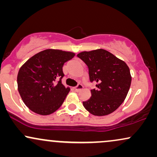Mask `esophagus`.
<instances>
[{
    "label": "esophagus",
    "instance_id": "1",
    "mask_svg": "<svg viewBox=\"0 0 157 157\" xmlns=\"http://www.w3.org/2000/svg\"><path fill=\"white\" fill-rule=\"evenodd\" d=\"M75 89L76 91H81V90L83 89V86L81 84H78L76 87L75 88Z\"/></svg>",
    "mask_w": 157,
    "mask_h": 157
}]
</instances>
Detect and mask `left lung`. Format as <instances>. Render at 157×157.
Here are the masks:
<instances>
[{"label":"left lung","mask_w":157,"mask_h":157,"mask_svg":"<svg viewBox=\"0 0 157 157\" xmlns=\"http://www.w3.org/2000/svg\"><path fill=\"white\" fill-rule=\"evenodd\" d=\"M89 68L91 82H96L91 97L82 102L94 116H105L120 107L125 100L131 83L127 64L105 49L82 52L77 55Z\"/></svg>","instance_id":"1"}]
</instances>
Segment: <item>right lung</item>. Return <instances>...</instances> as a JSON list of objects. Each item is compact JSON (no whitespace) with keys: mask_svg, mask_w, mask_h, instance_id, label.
<instances>
[{"mask_svg":"<svg viewBox=\"0 0 157 157\" xmlns=\"http://www.w3.org/2000/svg\"><path fill=\"white\" fill-rule=\"evenodd\" d=\"M75 55L74 52L49 48L32 56L21 66L17 74V89L31 111L48 115L62 105L70 91L61 82L64 76L63 66Z\"/></svg>","mask_w":157,"mask_h":157,"instance_id":"obj_1","label":"right lung"}]
</instances>
